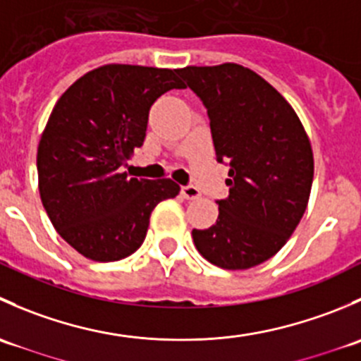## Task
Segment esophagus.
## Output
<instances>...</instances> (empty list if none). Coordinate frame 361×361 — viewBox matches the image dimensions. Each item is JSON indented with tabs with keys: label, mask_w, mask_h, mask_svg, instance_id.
Instances as JSON below:
<instances>
[{
	"label": "esophagus",
	"mask_w": 361,
	"mask_h": 361,
	"mask_svg": "<svg viewBox=\"0 0 361 361\" xmlns=\"http://www.w3.org/2000/svg\"><path fill=\"white\" fill-rule=\"evenodd\" d=\"M181 195H183L187 201H194V199L201 197V192H199V188L194 187V185H185V187H181Z\"/></svg>",
	"instance_id": "1"
}]
</instances>
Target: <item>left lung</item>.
Returning <instances> with one entry per match:
<instances>
[{
    "mask_svg": "<svg viewBox=\"0 0 361 361\" xmlns=\"http://www.w3.org/2000/svg\"><path fill=\"white\" fill-rule=\"evenodd\" d=\"M209 116L218 162L228 164V197L218 220L192 231L211 264L245 271L274 257L304 216L314 176L311 141L288 101L241 64L178 69Z\"/></svg>",
    "mask_w": 361,
    "mask_h": 361,
    "instance_id": "8db88e82",
    "label": "left lung"
}]
</instances>
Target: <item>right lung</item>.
Instances as JSON below:
<instances>
[{"instance_id": "add662e5", "label": "right lung", "mask_w": 361, "mask_h": 361, "mask_svg": "<svg viewBox=\"0 0 361 361\" xmlns=\"http://www.w3.org/2000/svg\"><path fill=\"white\" fill-rule=\"evenodd\" d=\"M171 89H185L178 69L106 64L76 80L50 113L36 155L39 197L57 234L85 258L133 255L154 207L180 192L169 178L120 173L143 145L152 104Z\"/></svg>"}]
</instances>
